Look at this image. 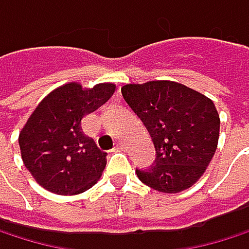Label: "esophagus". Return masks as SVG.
Here are the masks:
<instances>
[{
  "instance_id": "1",
  "label": "esophagus",
  "mask_w": 249,
  "mask_h": 249,
  "mask_svg": "<svg viewBox=\"0 0 249 249\" xmlns=\"http://www.w3.org/2000/svg\"><path fill=\"white\" fill-rule=\"evenodd\" d=\"M124 147H125V146H124V143H122V142H119V143H116L115 150H124Z\"/></svg>"
}]
</instances>
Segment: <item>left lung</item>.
<instances>
[{"instance_id":"left-lung-1","label":"left lung","mask_w":249,"mask_h":249,"mask_svg":"<svg viewBox=\"0 0 249 249\" xmlns=\"http://www.w3.org/2000/svg\"><path fill=\"white\" fill-rule=\"evenodd\" d=\"M121 91L156 150L149 170H136L140 181L164 193L193 186L210 165L218 143L220 116L213 100L174 81L127 84Z\"/></svg>"}]
</instances>
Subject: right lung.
<instances>
[{
  "instance_id": "obj_1",
  "label": "right lung",
  "mask_w": 249,
  "mask_h": 249,
  "mask_svg": "<svg viewBox=\"0 0 249 249\" xmlns=\"http://www.w3.org/2000/svg\"><path fill=\"white\" fill-rule=\"evenodd\" d=\"M115 93V84L82 88L78 82L53 90L35 107L19 134L25 167L39 186L56 195H78L94 186L106 152L84 134L81 121Z\"/></svg>"
}]
</instances>
